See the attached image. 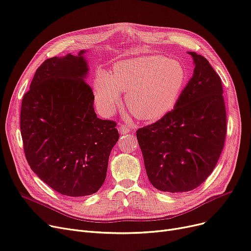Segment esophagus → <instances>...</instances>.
<instances>
[{
  "label": "esophagus",
  "instance_id": "esophagus-1",
  "mask_svg": "<svg viewBox=\"0 0 251 251\" xmlns=\"http://www.w3.org/2000/svg\"><path fill=\"white\" fill-rule=\"evenodd\" d=\"M133 127L131 125H127V124H123L119 126V132L120 134H128L129 132L132 131Z\"/></svg>",
  "mask_w": 251,
  "mask_h": 251
}]
</instances>
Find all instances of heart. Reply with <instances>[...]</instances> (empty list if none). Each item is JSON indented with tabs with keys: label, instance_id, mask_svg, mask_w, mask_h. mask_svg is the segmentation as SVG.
I'll return each instance as SVG.
<instances>
[{
	"label": "heart",
	"instance_id": "obj_1",
	"mask_svg": "<svg viewBox=\"0 0 251 251\" xmlns=\"http://www.w3.org/2000/svg\"><path fill=\"white\" fill-rule=\"evenodd\" d=\"M186 81V71L176 59L138 57L116 63L111 74L97 71L94 99L100 113L107 115L121 100V92H127L130 112L141 120L157 121L176 105Z\"/></svg>",
	"mask_w": 251,
	"mask_h": 251
}]
</instances>
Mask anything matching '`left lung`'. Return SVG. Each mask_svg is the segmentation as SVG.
<instances>
[{"mask_svg":"<svg viewBox=\"0 0 251 251\" xmlns=\"http://www.w3.org/2000/svg\"><path fill=\"white\" fill-rule=\"evenodd\" d=\"M188 53L194 73L176 105L136 132L149 180L163 192L198 188L219 161L226 133L220 75L204 56Z\"/></svg>","mask_w":251,"mask_h":251,"instance_id":"left-lung-1","label":"left lung"}]
</instances>
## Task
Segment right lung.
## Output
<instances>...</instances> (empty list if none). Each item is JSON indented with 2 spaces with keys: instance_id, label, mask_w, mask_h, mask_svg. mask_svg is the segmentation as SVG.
Here are the masks:
<instances>
[{
  "instance_id": "right-lung-1",
  "label": "right lung",
  "mask_w": 251,
  "mask_h": 251,
  "mask_svg": "<svg viewBox=\"0 0 251 251\" xmlns=\"http://www.w3.org/2000/svg\"><path fill=\"white\" fill-rule=\"evenodd\" d=\"M86 50L52 57L37 70L24 96L20 131L25 157L39 178L70 197L89 196L104 182L116 123L97 118L86 78Z\"/></svg>"
}]
</instances>
